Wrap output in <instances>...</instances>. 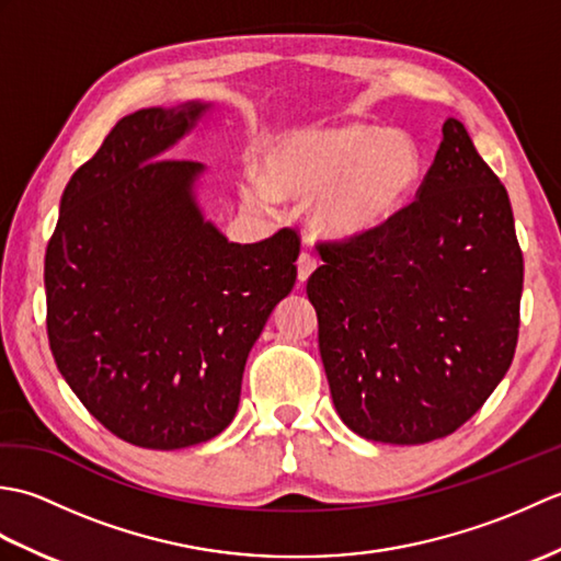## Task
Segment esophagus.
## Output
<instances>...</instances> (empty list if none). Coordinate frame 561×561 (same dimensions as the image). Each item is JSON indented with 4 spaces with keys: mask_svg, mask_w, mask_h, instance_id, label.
I'll list each match as a JSON object with an SVG mask.
<instances>
[{
    "mask_svg": "<svg viewBox=\"0 0 561 561\" xmlns=\"http://www.w3.org/2000/svg\"><path fill=\"white\" fill-rule=\"evenodd\" d=\"M318 267V260L311 253H301L296 260V272H299V282H306Z\"/></svg>",
    "mask_w": 561,
    "mask_h": 561,
    "instance_id": "obj_1",
    "label": "esophagus"
}]
</instances>
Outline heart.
Returning <instances> with one entry per match:
<instances>
[{
  "label": "heart",
  "mask_w": 561,
  "mask_h": 561,
  "mask_svg": "<svg viewBox=\"0 0 561 561\" xmlns=\"http://www.w3.org/2000/svg\"><path fill=\"white\" fill-rule=\"evenodd\" d=\"M424 151L412 135L368 123L296 127L260 151V175L241 195L270 209L277 197L308 199V221L330 241H359L398 221L420 193Z\"/></svg>",
  "instance_id": "b5f03b06"
}]
</instances>
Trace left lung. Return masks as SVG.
Wrapping results in <instances>:
<instances>
[{
  "instance_id": "8db88e82",
  "label": "left lung",
  "mask_w": 561,
  "mask_h": 561,
  "mask_svg": "<svg viewBox=\"0 0 561 561\" xmlns=\"http://www.w3.org/2000/svg\"><path fill=\"white\" fill-rule=\"evenodd\" d=\"M306 284L332 402L354 434L456 432L514 362L523 253L506 187L456 117L412 207L380 233L320 245Z\"/></svg>"
}]
</instances>
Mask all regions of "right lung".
<instances>
[{
    "mask_svg": "<svg viewBox=\"0 0 561 561\" xmlns=\"http://www.w3.org/2000/svg\"><path fill=\"white\" fill-rule=\"evenodd\" d=\"M211 105L125 115L71 175L45 253L59 374L141 448H187L233 422L248 354L296 282L299 236L231 243L199 207L207 165L165 159Z\"/></svg>",
    "mask_w": 561,
    "mask_h": 561,
    "instance_id": "right-lung-1",
    "label": "right lung"
}]
</instances>
